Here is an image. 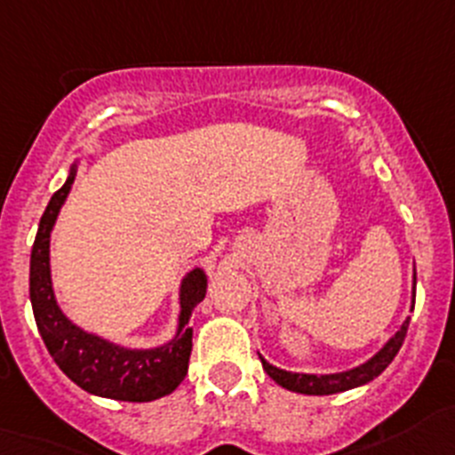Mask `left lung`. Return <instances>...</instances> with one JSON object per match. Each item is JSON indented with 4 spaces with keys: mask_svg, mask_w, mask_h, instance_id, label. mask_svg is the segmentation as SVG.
Returning a JSON list of instances; mask_svg holds the SVG:
<instances>
[{
    "mask_svg": "<svg viewBox=\"0 0 455 455\" xmlns=\"http://www.w3.org/2000/svg\"><path fill=\"white\" fill-rule=\"evenodd\" d=\"M408 331V320L402 324L397 333H395L393 339L388 343L383 345L381 352L377 356H372L368 363L358 365V368L349 370V372H339V374H298V372H286V370H279L275 365H270L268 361L261 358V365L268 372V377L273 381H277L282 388L293 390V393H302V395H336L343 393V390L356 388V386H363V383L372 381L374 377L383 372V370L388 368L393 363V358L397 356L399 347H402L403 339H406Z\"/></svg>",
    "mask_w": 455,
    "mask_h": 455,
    "instance_id": "left-lung-1",
    "label": "left lung"
}]
</instances>
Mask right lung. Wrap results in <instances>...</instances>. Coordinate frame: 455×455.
Returning <instances> with one entry per match:
<instances>
[{
	"label": "right lung",
	"mask_w": 455,
	"mask_h": 455,
	"mask_svg": "<svg viewBox=\"0 0 455 455\" xmlns=\"http://www.w3.org/2000/svg\"><path fill=\"white\" fill-rule=\"evenodd\" d=\"M72 169L65 185L52 196L44 210L31 250V291L33 315L49 354L58 368L83 390L99 397L119 402H151L173 393L185 379L191 356V311L205 298L207 277L200 268L191 270L180 291V324L176 339L157 349H124L108 340L85 333L72 324L58 309L49 275V236L56 216L72 189Z\"/></svg>",
	"instance_id": "obj_1"
}]
</instances>
